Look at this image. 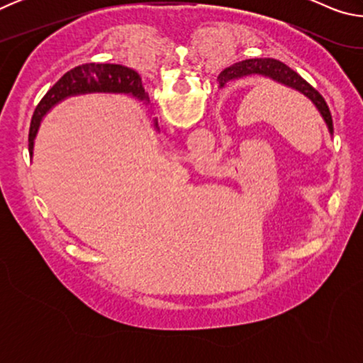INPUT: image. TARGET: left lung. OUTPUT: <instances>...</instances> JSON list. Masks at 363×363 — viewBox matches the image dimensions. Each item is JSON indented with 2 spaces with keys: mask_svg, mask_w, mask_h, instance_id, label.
<instances>
[{
  "mask_svg": "<svg viewBox=\"0 0 363 363\" xmlns=\"http://www.w3.org/2000/svg\"><path fill=\"white\" fill-rule=\"evenodd\" d=\"M251 75H261L270 78L272 82H277L284 86H288L294 91H298L303 96H306L314 107L318 110V113L323 118V121L327 123V128L331 136H333V120H331V113L330 108L327 106V102L322 97V94L306 82L303 77H299L296 72L291 70L290 67L285 65L284 62L275 59H247L242 60V62H237L230 67H227L225 70L220 72V86H224L225 83L232 82V79H240L245 77H251Z\"/></svg>",
  "mask_w": 363,
  "mask_h": 363,
  "instance_id": "obj_1",
  "label": "left lung"
}]
</instances>
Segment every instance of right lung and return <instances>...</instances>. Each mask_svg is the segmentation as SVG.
<instances>
[{
	"label": "right lung",
	"mask_w": 363,
	"mask_h": 363,
	"mask_svg": "<svg viewBox=\"0 0 363 363\" xmlns=\"http://www.w3.org/2000/svg\"><path fill=\"white\" fill-rule=\"evenodd\" d=\"M219 84H220V77ZM88 93H126L136 99L149 104V96L145 94L143 79L136 72L118 64H83L78 65L59 79L48 91L41 102L36 107L28 133V152L33 157L35 138L38 134L40 125L45 115L56 104L64 101L69 96L88 94ZM158 130V123L153 125Z\"/></svg>",
	"instance_id": "1"
}]
</instances>
